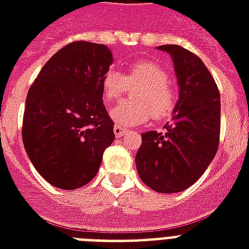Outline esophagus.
Here are the masks:
<instances>
[{
  "mask_svg": "<svg viewBox=\"0 0 249 249\" xmlns=\"http://www.w3.org/2000/svg\"><path fill=\"white\" fill-rule=\"evenodd\" d=\"M113 132H115V136L119 138V137H121L123 134L126 133V129L123 128V126H119V125H115V126H113Z\"/></svg>",
  "mask_w": 249,
  "mask_h": 249,
  "instance_id": "esophagus-1",
  "label": "esophagus"
}]
</instances>
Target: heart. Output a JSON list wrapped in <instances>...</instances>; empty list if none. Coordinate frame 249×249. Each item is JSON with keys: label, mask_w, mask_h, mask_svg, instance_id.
Wrapping results in <instances>:
<instances>
[{"label": "heart", "mask_w": 249, "mask_h": 249, "mask_svg": "<svg viewBox=\"0 0 249 249\" xmlns=\"http://www.w3.org/2000/svg\"><path fill=\"white\" fill-rule=\"evenodd\" d=\"M169 76L154 62H138L129 66L125 73L109 70L102 79V93L107 102H119L129 89L136 90L133 103H123L111 111L116 124L124 126L141 125L151 116L164 120L176 109L178 91L170 85Z\"/></svg>", "instance_id": "b5f03b06"}]
</instances>
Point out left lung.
<instances>
[{"instance_id": "1", "label": "left lung", "mask_w": 249, "mask_h": 249, "mask_svg": "<svg viewBox=\"0 0 249 249\" xmlns=\"http://www.w3.org/2000/svg\"><path fill=\"white\" fill-rule=\"evenodd\" d=\"M170 54L179 94L166 133L142 134L136 155L141 179L156 193L183 191L201 177L220 143V91L197 55L178 45H163Z\"/></svg>"}]
</instances>
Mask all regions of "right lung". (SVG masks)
<instances>
[{
  "label": "right lung",
  "mask_w": 249,
  "mask_h": 249,
  "mask_svg": "<svg viewBox=\"0 0 249 249\" xmlns=\"http://www.w3.org/2000/svg\"><path fill=\"white\" fill-rule=\"evenodd\" d=\"M111 64L106 45L76 41L55 53L29 88L23 143L37 172L58 189L89 183L115 140L102 93Z\"/></svg>",
  "instance_id": "obj_1"
}]
</instances>
